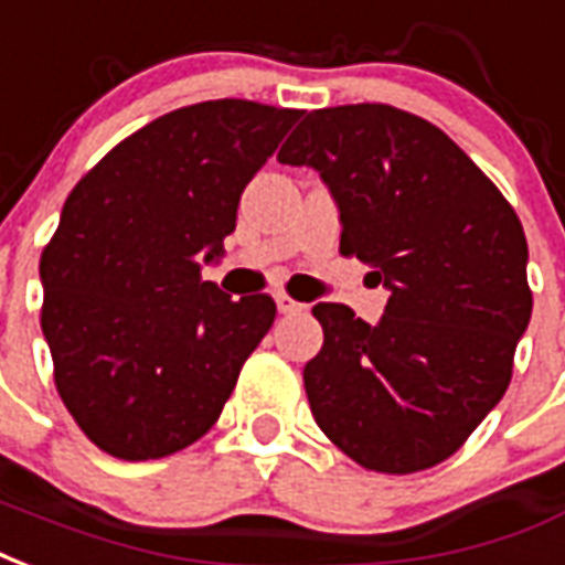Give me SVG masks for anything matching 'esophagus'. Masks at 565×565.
Returning <instances> with one entry per match:
<instances>
[{"instance_id":"1","label":"esophagus","mask_w":565,"mask_h":565,"mask_svg":"<svg viewBox=\"0 0 565 565\" xmlns=\"http://www.w3.org/2000/svg\"><path fill=\"white\" fill-rule=\"evenodd\" d=\"M275 305H278V311H281V315H302L305 311V305L296 302L290 294H275Z\"/></svg>"}]
</instances>
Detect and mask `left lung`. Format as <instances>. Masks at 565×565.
Masks as SVG:
<instances>
[{"mask_svg":"<svg viewBox=\"0 0 565 565\" xmlns=\"http://www.w3.org/2000/svg\"><path fill=\"white\" fill-rule=\"evenodd\" d=\"M278 161L320 170L341 254L388 287L377 326L315 305L323 347L302 380L320 431L377 473L446 461L503 398L530 323L515 209L437 125L388 104L305 113Z\"/></svg>","mask_w":565,"mask_h":565,"instance_id":"left-lung-1","label":"left lung"}]
</instances>
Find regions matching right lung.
<instances>
[{
  "instance_id": "obj_1",
  "label": "right lung",
  "mask_w": 565,
  "mask_h": 565,
  "mask_svg": "<svg viewBox=\"0 0 565 565\" xmlns=\"http://www.w3.org/2000/svg\"><path fill=\"white\" fill-rule=\"evenodd\" d=\"M302 110L191 104L125 137L74 185L41 254V329L62 404L102 452L149 461L218 422L275 320L269 294L200 278L245 185Z\"/></svg>"
}]
</instances>
